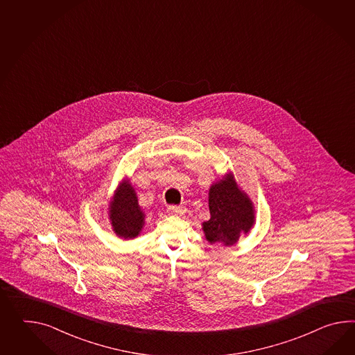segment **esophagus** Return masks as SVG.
<instances>
[{"label": "esophagus", "mask_w": 355, "mask_h": 355, "mask_svg": "<svg viewBox=\"0 0 355 355\" xmlns=\"http://www.w3.org/2000/svg\"><path fill=\"white\" fill-rule=\"evenodd\" d=\"M186 211V209L182 208V207H177V205H172L168 208V213L172 214V216H178V214H183Z\"/></svg>", "instance_id": "34e87169"}]
</instances>
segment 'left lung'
I'll list each match as a JSON object with an SVG mask.
<instances>
[{
  "label": "left lung",
  "mask_w": 355,
  "mask_h": 355,
  "mask_svg": "<svg viewBox=\"0 0 355 355\" xmlns=\"http://www.w3.org/2000/svg\"><path fill=\"white\" fill-rule=\"evenodd\" d=\"M210 219L202 223L210 243L232 246L255 223V210L249 196L239 189L234 174H225L209 190Z\"/></svg>",
  "instance_id": "obj_1"
}]
</instances>
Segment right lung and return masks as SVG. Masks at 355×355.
<instances>
[{"label":"right lung","instance_id":"obj_1","mask_svg":"<svg viewBox=\"0 0 355 355\" xmlns=\"http://www.w3.org/2000/svg\"><path fill=\"white\" fill-rule=\"evenodd\" d=\"M109 218L118 237L130 240L139 236L145 225V213L139 205L137 193L130 182H121L109 205Z\"/></svg>","mask_w":355,"mask_h":355}]
</instances>
